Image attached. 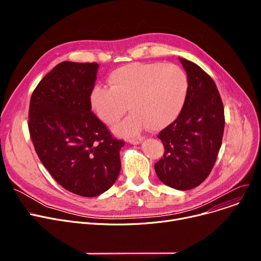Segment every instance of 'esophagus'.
Returning a JSON list of instances; mask_svg holds the SVG:
<instances>
[{"mask_svg": "<svg viewBox=\"0 0 261 261\" xmlns=\"http://www.w3.org/2000/svg\"><path fill=\"white\" fill-rule=\"evenodd\" d=\"M143 141V138L142 136H135V138H131L128 140V142L130 144H133V145H136V144H140L141 142Z\"/></svg>", "mask_w": 261, "mask_h": 261, "instance_id": "obj_1", "label": "esophagus"}]
</instances>
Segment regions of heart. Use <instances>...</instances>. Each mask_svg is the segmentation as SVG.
Segmentation results:
<instances>
[{"instance_id": "obj_1", "label": "heart", "mask_w": 261, "mask_h": 261, "mask_svg": "<svg viewBox=\"0 0 261 261\" xmlns=\"http://www.w3.org/2000/svg\"><path fill=\"white\" fill-rule=\"evenodd\" d=\"M110 87H95L90 101L98 118L114 125L128 109L131 113L115 128L120 135L138 133L142 128L160 130L180 116L186 103L189 79L172 63L134 62L120 66L109 76Z\"/></svg>"}]
</instances>
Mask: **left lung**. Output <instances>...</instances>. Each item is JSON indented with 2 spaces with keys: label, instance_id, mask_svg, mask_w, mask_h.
Segmentation results:
<instances>
[{
  "label": "left lung",
  "instance_id": "1",
  "mask_svg": "<svg viewBox=\"0 0 261 261\" xmlns=\"http://www.w3.org/2000/svg\"><path fill=\"white\" fill-rule=\"evenodd\" d=\"M179 60L189 79L188 96L180 116L158 135L165 151L154 169L164 184L188 190L211 173L222 144L225 119L212 77L196 63Z\"/></svg>",
  "mask_w": 261,
  "mask_h": 261
}]
</instances>
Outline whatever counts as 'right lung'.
Segmentation results:
<instances>
[{"label":"right lung","mask_w":261,"mask_h":261,"mask_svg":"<svg viewBox=\"0 0 261 261\" xmlns=\"http://www.w3.org/2000/svg\"><path fill=\"white\" fill-rule=\"evenodd\" d=\"M98 64L64 61L33 92L29 130L36 152L58 184L81 197L111 187L120 171L122 140L91 111Z\"/></svg>","instance_id":"1"}]
</instances>
